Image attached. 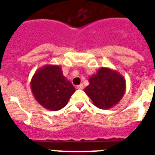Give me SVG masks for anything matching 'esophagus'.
<instances>
[{
    "label": "esophagus",
    "instance_id": "obj_1",
    "mask_svg": "<svg viewBox=\"0 0 155 155\" xmlns=\"http://www.w3.org/2000/svg\"><path fill=\"white\" fill-rule=\"evenodd\" d=\"M84 87V86L83 84H79V85H77V89H80V90H83Z\"/></svg>",
    "mask_w": 155,
    "mask_h": 155
}]
</instances>
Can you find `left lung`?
Wrapping results in <instances>:
<instances>
[{"label":"left lung","instance_id":"8db88e82","mask_svg":"<svg viewBox=\"0 0 155 155\" xmlns=\"http://www.w3.org/2000/svg\"><path fill=\"white\" fill-rule=\"evenodd\" d=\"M84 92L96 107L110 109L123 98L126 82L123 75L110 68L102 67L89 79Z\"/></svg>","mask_w":155,"mask_h":155}]
</instances>
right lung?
I'll return each instance as SVG.
<instances>
[{
	"label": "right lung",
	"instance_id": "add662e5",
	"mask_svg": "<svg viewBox=\"0 0 155 155\" xmlns=\"http://www.w3.org/2000/svg\"><path fill=\"white\" fill-rule=\"evenodd\" d=\"M31 89L39 104L52 111L64 108L75 91L58 64H46L39 69L32 76Z\"/></svg>",
	"mask_w": 155,
	"mask_h": 155
}]
</instances>
